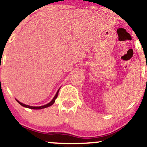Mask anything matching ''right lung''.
I'll return each instance as SVG.
<instances>
[{"label":"right lung","instance_id":"1","mask_svg":"<svg viewBox=\"0 0 147 147\" xmlns=\"http://www.w3.org/2000/svg\"><path fill=\"white\" fill-rule=\"evenodd\" d=\"M60 88H59V89H58V90L57 91V92H56V93L55 96L54 97V98L52 99V100L50 102H49L48 103H47V104L44 105H42V106H30V105H28L24 104V103H23L20 102V101H18V100H17V99H16V101H17V102H18V103H19V104H20L21 105H22V106L25 107H27V108H29V109H41L46 108V107H50V106H51V105H53L54 103V102H55L56 99L57 98V97H58V92H59V90H60Z\"/></svg>","mask_w":147,"mask_h":147}]
</instances>
